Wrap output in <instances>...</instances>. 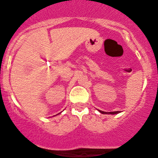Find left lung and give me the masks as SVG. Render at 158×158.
<instances>
[{
  "label": "left lung",
  "instance_id": "8db88e82",
  "mask_svg": "<svg viewBox=\"0 0 158 158\" xmlns=\"http://www.w3.org/2000/svg\"><path fill=\"white\" fill-rule=\"evenodd\" d=\"M99 112L102 114H118L119 113V110H118V111H112V112H106V111H102V110H99Z\"/></svg>",
  "mask_w": 158,
  "mask_h": 158
}]
</instances>
